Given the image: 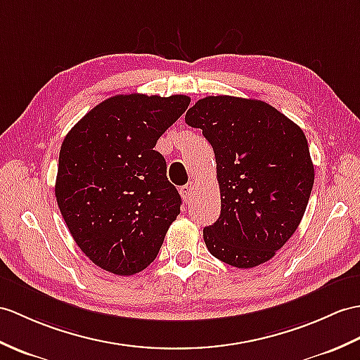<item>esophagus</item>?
<instances>
[{
	"label": "esophagus",
	"instance_id": "34e87169",
	"mask_svg": "<svg viewBox=\"0 0 360 360\" xmlns=\"http://www.w3.org/2000/svg\"><path fill=\"white\" fill-rule=\"evenodd\" d=\"M179 191H181L182 199L186 200V202H190L191 198H193V193H195V184L188 182V184H186V186H182Z\"/></svg>",
	"mask_w": 360,
	"mask_h": 360
}]
</instances>
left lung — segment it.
I'll return each instance as SVG.
<instances>
[{"label":"left lung","instance_id":"1","mask_svg":"<svg viewBox=\"0 0 360 360\" xmlns=\"http://www.w3.org/2000/svg\"><path fill=\"white\" fill-rule=\"evenodd\" d=\"M216 158L221 214L204 229L214 257L253 269L276 255L299 227L314 184L302 129L259 99L207 96L187 110Z\"/></svg>","mask_w":360,"mask_h":360}]
</instances>
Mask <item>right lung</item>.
I'll use <instances>...</instances> for the list:
<instances>
[{
	"instance_id": "right-lung-1",
	"label": "right lung",
	"mask_w": 360,
	"mask_h": 360,
	"mask_svg": "<svg viewBox=\"0 0 360 360\" xmlns=\"http://www.w3.org/2000/svg\"><path fill=\"white\" fill-rule=\"evenodd\" d=\"M188 104L186 95H116L65 135L56 202L81 252L103 270L131 276L160 253L181 196L153 147Z\"/></svg>"
}]
</instances>
